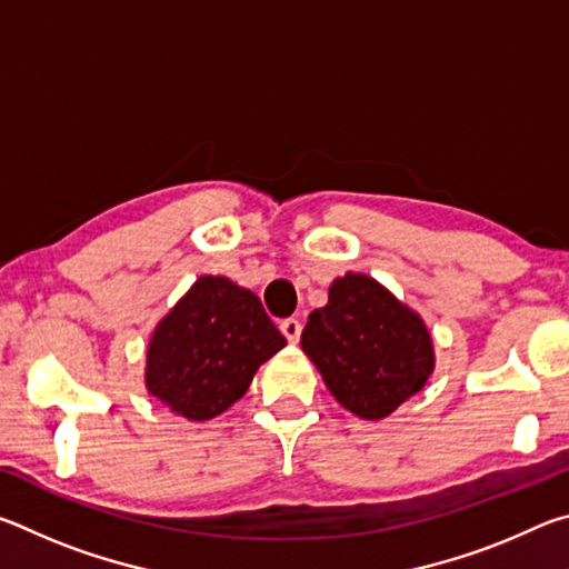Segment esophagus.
Segmentation results:
<instances>
[{
    "instance_id": "esophagus-1",
    "label": "esophagus",
    "mask_w": 569,
    "mask_h": 569,
    "mask_svg": "<svg viewBox=\"0 0 569 569\" xmlns=\"http://www.w3.org/2000/svg\"><path fill=\"white\" fill-rule=\"evenodd\" d=\"M301 321L298 319H286L281 321V333L288 339V343H298V339H301Z\"/></svg>"
}]
</instances>
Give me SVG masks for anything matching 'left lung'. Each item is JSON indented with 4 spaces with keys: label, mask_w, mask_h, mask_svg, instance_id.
Wrapping results in <instances>:
<instances>
[{
    "label": "left lung",
    "mask_w": 569,
    "mask_h": 569,
    "mask_svg": "<svg viewBox=\"0 0 569 569\" xmlns=\"http://www.w3.org/2000/svg\"><path fill=\"white\" fill-rule=\"evenodd\" d=\"M301 349L341 407L377 421L423 389L435 346L421 316L379 281L346 273L308 316Z\"/></svg>",
    "instance_id": "left-lung-1"
}]
</instances>
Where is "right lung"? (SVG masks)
Wrapping results in <instances>:
<instances>
[{
  "mask_svg": "<svg viewBox=\"0 0 569 569\" xmlns=\"http://www.w3.org/2000/svg\"><path fill=\"white\" fill-rule=\"evenodd\" d=\"M283 346L261 298L230 278L200 276L152 331L146 387L180 417L208 421L233 407Z\"/></svg>",
  "mask_w": 569,
  "mask_h": 569,
  "instance_id": "1",
  "label": "right lung"
}]
</instances>
